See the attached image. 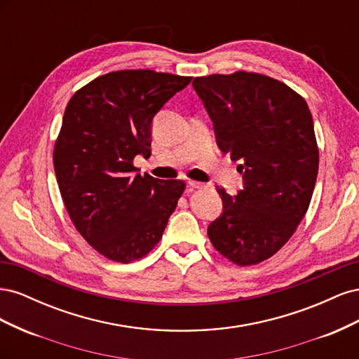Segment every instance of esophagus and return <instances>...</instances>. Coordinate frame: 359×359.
I'll return each mask as SVG.
<instances>
[{"mask_svg":"<svg viewBox=\"0 0 359 359\" xmlns=\"http://www.w3.org/2000/svg\"><path fill=\"white\" fill-rule=\"evenodd\" d=\"M187 184H189V187H190V189H193V190H199V189H203V187H205V184H203V182H201V181H193V180H189V181H187Z\"/></svg>","mask_w":359,"mask_h":359,"instance_id":"obj_1","label":"esophagus"}]
</instances>
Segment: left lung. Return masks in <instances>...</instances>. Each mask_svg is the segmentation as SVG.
<instances>
[{
	"instance_id": "1",
	"label": "left lung",
	"mask_w": 359,
	"mask_h": 359,
	"mask_svg": "<svg viewBox=\"0 0 359 359\" xmlns=\"http://www.w3.org/2000/svg\"><path fill=\"white\" fill-rule=\"evenodd\" d=\"M193 88L244 182L236 196L217 187L223 212L208 236L231 262L256 265L289 241L309 210L319 169L311 112L286 83L259 73L203 76Z\"/></svg>"
}]
</instances>
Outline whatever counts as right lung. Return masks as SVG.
<instances>
[{"instance_id": "right-lung-1", "label": "right lung", "mask_w": 359, "mask_h": 359, "mask_svg": "<svg viewBox=\"0 0 359 359\" xmlns=\"http://www.w3.org/2000/svg\"><path fill=\"white\" fill-rule=\"evenodd\" d=\"M189 76L153 70L112 72L76 91L64 112L53 168L78 232L104 257L128 264L161 240L186 189L136 173L151 156L153 118L190 83Z\"/></svg>"}]
</instances>
